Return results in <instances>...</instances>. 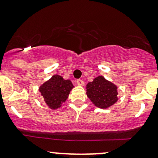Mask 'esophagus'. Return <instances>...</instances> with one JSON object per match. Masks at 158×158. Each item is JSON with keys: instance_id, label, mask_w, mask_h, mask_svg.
<instances>
[{"instance_id": "esophagus-1", "label": "esophagus", "mask_w": 158, "mask_h": 158, "mask_svg": "<svg viewBox=\"0 0 158 158\" xmlns=\"http://www.w3.org/2000/svg\"><path fill=\"white\" fill-rule=\"evenodd\" d=\"M76 83H77V85H79L82 86L84 85V82L82 79H77L76 80Z\"/></svg>"}]
</instances>
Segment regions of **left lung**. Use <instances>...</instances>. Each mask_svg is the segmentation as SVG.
Returning <instances> with one entry per match:
<instances>
[{
    "instance_id": "8db88e82",
    "label": "left lung",
    "mask_w": 158,
    "mask_h": 158,
    "mask_svg": "<svg viewBox=\"0 0 158 158\" xmlns=\"http://www.w3.org/2000/svg\"><path fill=\"white\" fill-rule=\"evenodd\" d=\"M87 95L98 107L105 109L117 102V86L103 76L96 77L87 85Z\"/></svg>"
}]
</instances>
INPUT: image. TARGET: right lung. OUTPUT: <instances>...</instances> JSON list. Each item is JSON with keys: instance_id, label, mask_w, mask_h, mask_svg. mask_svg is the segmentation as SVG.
<instances>
[{"instance_id": "add662e5", "label": "right lung", "mask_w": 158, "mask_h": 158, "mask_svg": "<svg viewBox=\"0 0 158 158\" xmlns=\"http://www.w3.org/2000/svg\"><path fill=\"white\" fill-rule=\"evenodd\" d=\"M73 88V85L70 80H64L60 76L54 75L39 88V90L46 104L51 108L57 109L67 99Z\"/></svg>"}]
</instances>
